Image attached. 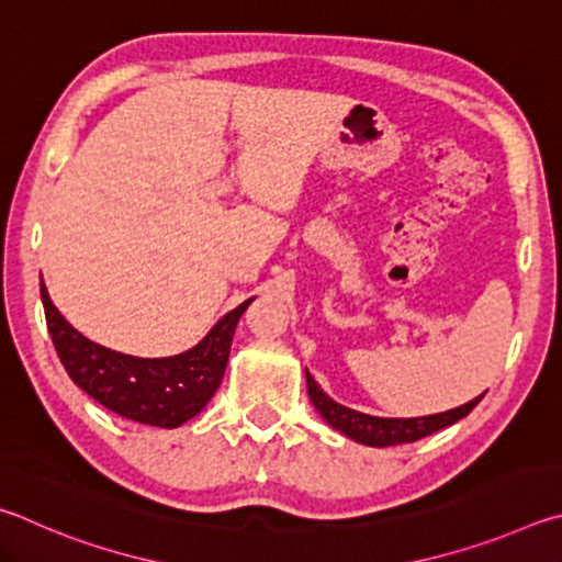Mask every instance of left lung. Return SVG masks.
Returning <instances> with one entry per match:
<instances>
[{
	"mask_svg": "<svg viewBox=\"0 0 562 562\" xmlns=\"http://www.w3.org/2000/svg\"><path fill=\"white\" fill-rule=\"evenodd\" d=\"M306 385H308L311 402L321 412V417L326 419L333 429H338L340 435H346L352 441H358V445H368V447H395V445H407V441H417L422 437L435 435V431L454 425L459 419H464L469 412L479 405L481 397H484L481 395L457 409L439 412V415L390 419V417L362 415L358 409H350L346 405H340V402L330 400L326 392L318 387V382L311 378L308 370H306Z\"/></svg>",
	"mask_w": 562,
	"mask_h": 562,
	"instance_id": "1",
	"label": "left lung"
}]
</instances>
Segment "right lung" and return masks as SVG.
Here are the masks:
<instances>
[{
  "label": "right lung",
  "instance_id": "obj_1",
  "mask_svg": "<svg viewBox=\"0 0 562 562\" xmlns=\"http://www.w3.org/2000/svg\"><path fill=\"white\" fill-rule=\"evenodd\" d=\"M42 301L68 378L115 415L165 429L184 425L212 400L229 362L236 323L251 303L249 299L226 313L192 350L172 358H133L81 336L48 299L44 279Z\"/></svg>",
  "mask_w": 562,
  "mask_h": 562
}]
</instances>
